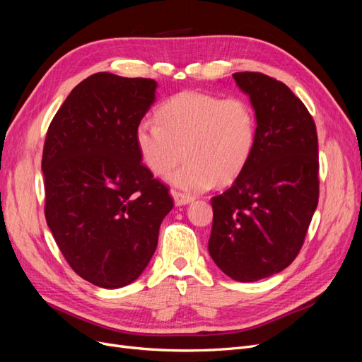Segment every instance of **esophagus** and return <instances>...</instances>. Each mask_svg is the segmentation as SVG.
<instances>
[{
    "label": "esophagus",
    "mask_w": 362,
    "mask_h": 362,
    "mask_svg": "<svg viewBox=\"0 0 362 362\" xmlns=\"http://www.w3.org/2000/svg\"><path fill=\"white\" fill-rule=\"evenodd\" d=\"M172 196H173V201H175V205L177 206H182V205H189L194 201V198H192V196L189 194H184V193H180V192H172Z\"/></svg>",
    "instance_id": "1"
}]
</instances>
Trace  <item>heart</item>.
<instances>
[{"instance_id": "1", "label": "heart", "mask_w": 362, "mask_h": 362, "mask_svg": "<svg viewBox=\"0 0 362 362\" xmlns=\"http://www.w3.org/2000/svg\"><path fill=\"white\" fill-rule=\"evenodd\" d=\"M156 119L139 124L136 148L154 175L169 172L182 149L187 161L166 177L177 189L199 193L217 180L233 181L254 154L257 117L243 98L184 90L163 103Z\"/></svg>"}]
</instances>
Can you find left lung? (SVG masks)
I'll list each match as a JSON object with an SVG mask.
<instances>
[{"label": "left lung", "instance_id": "1", "mask_svg": "<svg viewBox=\"0 0 362 362\" xmlns=\"http://www.w3.org/2000/svg\"><path fill=\"white\" fill-rule=\"evenodd\" d=\"M257 117V144L231 187L211 199L208 252L238 282L269 278L298 257L319 202L315 124L288 87L259 72H235Z\"/></svg>", "mask_w": 362, "mask_h": 362}]
</instances>
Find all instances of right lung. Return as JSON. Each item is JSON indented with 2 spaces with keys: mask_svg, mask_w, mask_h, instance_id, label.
Segmentation results:
<instances>
[{
  "mask_svg": "<svg viewBox=\"0 0 362 362\" xmlns=\"http://www.w3.org/2000/svg\"><path fill=\"white\" fill-rule=\"evenodd\" d=\"M157 81L98 72L64 100L43 146L45 217L75 273L120 288L146 269L169 190L141 164L136 128L156 103Z\"/></svg>",
  "mask_w": 362,
  "mask_h": 362,
  "instance_id": "right-lung-1",
  "label": "right lung"
}]
</instances>
